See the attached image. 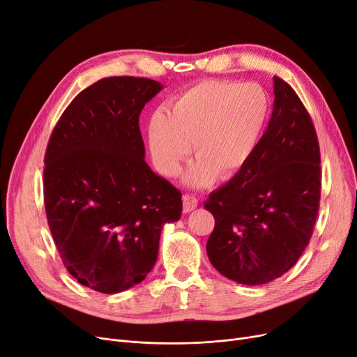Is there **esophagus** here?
Returning a JSON list of instances; mask_svg holds the SVG:
<instances>
[{
    "label": "esophagus",
    "mask_w": 357,
    "mask_h": 357,
    "mask_svg": "<svg viewBox=\"0 0 357 357\" xmlns=\"http://www.w3.org/2000/svg\"><path fill=\"white\" fill-rule=\"evenodd\" d=\"M197 206V199L192 195H183V212H192Z\"/></svg>",
    "instance_id": "1"
}]
</instances>
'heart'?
<instances>
[{"label": "heart", "mask_w": 357, "mask_h": 357, "mask_svg": "<svg viewBox=\"0 0 357 357\" xmlns=\"http://www.w3.org/2000/svg\"><path fill=\"white\" fill-rule=\"evenodd\" d=\"M269 117V99L256 83L199 82L155 112L148 144L161 174L176 176L192 148L197 160L184 174L193 188L218 177L231 180L258 151Z\"/></svg>", "instance_id": "1"}]
</instances>
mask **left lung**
I'll return each instance as SVG.
<instances>
[{
	"label": "left lung",
	"instance_id": "8db88e82",
	"mask_svg": "<svg viewBox=\"0 0 357 357\" xmlns=\"http://www.w3.org/2000/svg\"><path fill=\"white\" fill-rule=\"evenodd\" d=\"M274 95L253 158L205 202L215 218L208 258L220 274L246 286L287 273L306 249L319 209L315 127L289 83L274 77Z\"/></svg>",
	"mask_w": 357,
	"mask_h": 357
}]
</instances>
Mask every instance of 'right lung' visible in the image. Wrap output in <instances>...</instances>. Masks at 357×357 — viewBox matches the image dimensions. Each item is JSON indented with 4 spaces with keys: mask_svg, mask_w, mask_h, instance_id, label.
Listing matches in <instances>:
<instances>
[{
    "mask_svg": "<svg viewBox=\"0 0 357 357\" xmlns=\"http://www.w3.org/2000/svg\"><path fill=\"white\" fill-rule=\"evenodd\" d=\"M162 84L107 77L63 112L45 153L48 225L64 266L82 286L116 294L144 281L181 193L145 162L139 116Z\"/></svg>",
    "mask_w": 357,
    "mask_h": 357,
    "instance_id": "obj_1",
    "label": "right lung"
}]
</instances>
